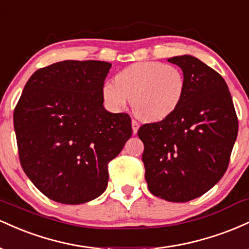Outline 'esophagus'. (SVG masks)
<instances>
[{"label":"esophagus","instance_id":"1","mask_svg":"<svg viewBox=\"0 0 249 249\" xmlns=\"http://www.w3.org/2000/svg\"><path fill=\"white\" fill-rule=\"evenodd\" d=\"M131 124H132V131H133V134H136L138 132V128H139V123L137 121H134L132 119V122H131Z\"/></svg>","mask_w":249,"mask_h":249}]
</instances>
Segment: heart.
Here are the masks:
<instances>
[{"label":"heart","mask_w":249,"mask_h":249,"mask_svg":"<svg viewBox=\"0 0 249 249\" xmlns=\"http://www.w3.org/2000/svg\"><path fill=\"white\" fill-rule=\"evenodd\" d=\"M186 79L178 67L161 62H138L119 71L115 83L102 87L104 105L122 112L132 99V110L145 122H160L172 116L181 104Z\"/></svg>","instance_id":"heart-1"}]
</instances>
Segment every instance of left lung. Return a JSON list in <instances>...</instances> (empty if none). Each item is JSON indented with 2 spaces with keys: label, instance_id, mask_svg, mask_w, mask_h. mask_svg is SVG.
<instances>
[{
  "label": "left lung",
  "instance_id": "1",
  "mask_svg": "<svg viewBox=\"0 0 249 249\" xmlns=\"http://www.w3.org/2000/svg\"><path fill=\"white\" fill-rule=\"evenodd\" d=\"M181 68L186 91L168 118L139 127L148 190L173 202H186L222 178L238 136V118L225 79L191 55L167 59Z\"/></svg>",
  "mask_w": 249,
  "mask_h": 249
}]
</instances>
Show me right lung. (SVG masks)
<instances>
[{
  "label": "right lung",
  "instance_id": "right-lung-1",
  "mask_svg": "<svg viewBox=\"0 0 249 249\" xmlns=\"http://www.w3.org/2000/svg\"><path fill=\"white\" fill-rule=\"evenodd\" d=\"M111 64L63 61L38 69L14 111L19 161L53 201L78 205L107 190V164L132 134L126 113L107 112L102 87Z\"/></svg>",
  "mask_w": 249,
  "mask_h": 249
}]
</instances>
